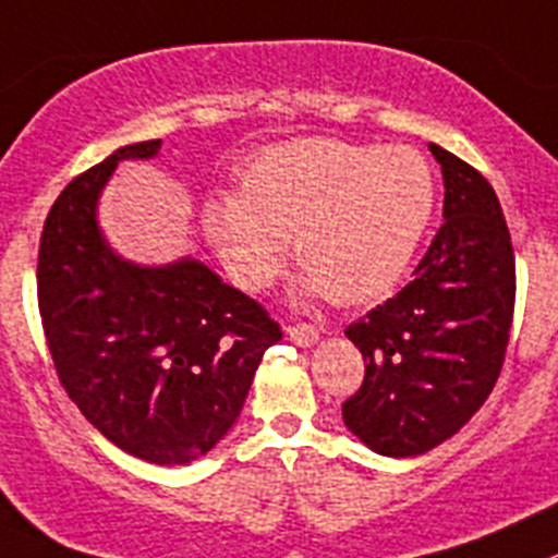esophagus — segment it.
<instances>
[{
  "label": "esophagus",
  "mask_w": 558,
  "mask_h": 558,
  "mask_svg": "<svg viewBox=\"0 0 558 558\" xmlns=\"http://www.w3.org/2000/svg\"><path fill=\"white\" fill-rule=\"evenodd\" d=\"M286 332H289V338L296 343V347H314V343L319 341V330H316L314 325H305V322L289 325L286 327Z\"/></svg>",
  "instance_id": "34e87169"
}]
</instances>
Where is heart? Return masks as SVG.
Wrapping results in <instances>:
<instances>
[{"label": "heart", "instance_id": "b5f03b06", "mask_svg": "<svg viewBox=\"0 0 558 558\" xmlns=\"http://www.w3.org/2000/svg\"><path fill=\"white\" fill-rule=\"evenodd\" d=\"M239 181L242 190H211L201 206L228 275L267 289L294 236L303 291L338 305L372 303L404 278L437 201L429 161L410 145L294 140L255 154Z\"/></svg>", "mask_w": 558, "mask_h": 558}]
</instances>
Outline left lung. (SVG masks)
<instances>
[{"instance_id": "1", "label": "left lung", "mask_w": 558, "mask_h": 558, "mask_svg": "<svg viewBox=\"0 0 558 558\" xmlns=\"http://www.w3.org/2000/svg\"><path fill=\"white\" fill-rule=\"evenodd\" d=\"M444 173V226L415 278L347 338L366 377L343 402V424L385 457H415L462 429L490 397L514 311V253L496 190L429 143Z\"/></svg>"}]
</instances>
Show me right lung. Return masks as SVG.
Returning a JSON list of instances; mask_svg holds the SVG:
<instances>
[{
    "label": "right lung",
    "instance_id": "1",
    "mask_svg": "<svg viewBox=\"0 0 558 558\" xmlns=\"http://www.w3.org/2000/svg\"><path fill=\"white\" fill-rule=\"evenodd\" d=\"M123 145L76 175L51 206L38 250V308L57 377L87 421L126 454L184 465L215 449L242 413L278 322L197 258L143 267L98 228V197Z\"/></svg>",
    "mask_w": 558,
    "mask_h": 558
}]
</instances>
